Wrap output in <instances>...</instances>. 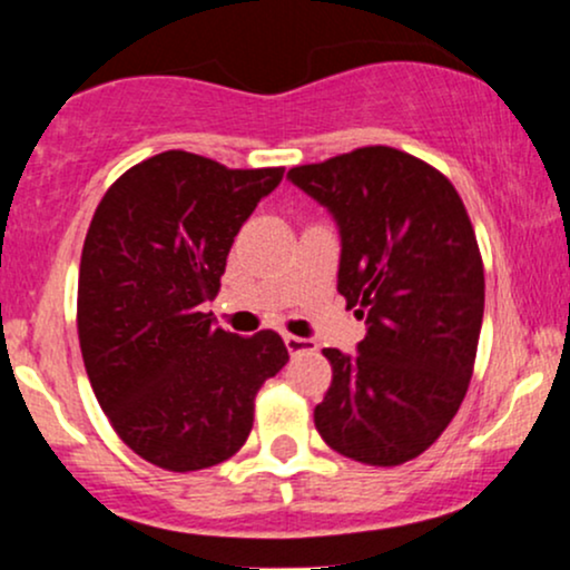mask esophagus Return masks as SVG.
Returning <instances> with one entry per match:
<instances>
[{"label":"esophagus","instance_id":"34e87169","mask_svg":"<svg viewBox=\"0 0 570 570\" xmlns=\"http://www.w3.org/2000/svg\"><path fill=\"white\" fill-rule=\"evenodd\" d=\"M284 343H286V348H289L292 356H297V353H311V351H316V340H307V337L284 335Z\"/></svg>","mask_w":570,"mask_h":570}]
</instances>
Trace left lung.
<instances>
[{
    "label": "left lung",
    "instance_id": "1",
    "mask_svg": "<svg viewBox=\"0 0 570 570\" xmlns=\"http://www.w3.org/2000/svg\"><path fill=\"white\" fill-rule=\"evenodd\" d=\"M286 176L335 214L337 292L367 324L356 356L322 351L318 434L367 466L407 463L450 426L474 372L485 267L466 206L440 168L383 144Z\"/></svg>",
    "mask_w": 570,
    "mask_h": 570
}]
</instances>
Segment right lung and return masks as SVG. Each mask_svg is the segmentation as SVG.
Segmentation results:
<instances>
[{"label": "right lung", "instance_id": "add662e5", "mask_svg": "<svg viewBox=\"0 0 570 570\" xmlns=\"http://www.w3.org/2000/svg\"><path fill=\"white\" fill-rule=\"evenodd\" d=\"M281 176L168 149L128 168L90 219L77 281L85 372L117 436L166 472L238 453L257 391L289 362L273 330L238 337L203 313Z\"/></svg>", "mask_w": 570, "mask_h": 570}]
</instances>
